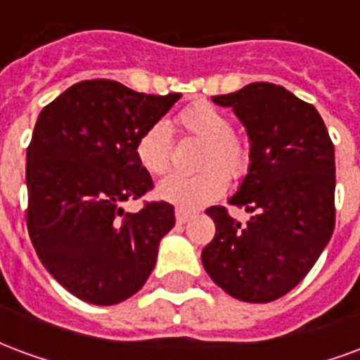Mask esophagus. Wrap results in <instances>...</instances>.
<instances>
[{
    "label": "esophagus",
    "instance_id": "1",
    "mask_svg": "<svg viewBox=\"0 0 360 360\" xmlns=\"http://www.w3.org/2000/svg\"><path fill=\"white\" fill-rule=\"evenodd\" d=\"M191 218H193V212L183 210V208H177V210H175V219H177V224H179V226L187 224Z\"/></svg>",
    "mask_w": 360,
    "mask_h": 360
}]
</instances>
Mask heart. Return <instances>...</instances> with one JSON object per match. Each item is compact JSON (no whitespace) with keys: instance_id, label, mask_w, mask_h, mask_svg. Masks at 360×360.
Segmentation results:
<instances>
[{"instance_id":"1","label":"heart","mask_w":360,"mask_h":360,"mask_svg":"<svg viewBox=\"0 0 360 360\" xmlns=\"http://www.w3.org/2000/svg\"><path fill=\"white\" fill-rule=\"evenodd\" d=\"M185 133L202 141L195 173H172L158 183L156 195L183 210H195L216 200L227 188V175L239 179L250 167V148L237 136L231 121L212 103L198 102L179 113ZM136 158L150 173L162 175L172 162V133L165 121H156L144 129L136 141Z\"/></svg>"}]
</instances>
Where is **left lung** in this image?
Returning <instances> with one entry per match:
<instances>
[{"label":"left lung","mask_w":360,"mask_h":360,"mask_svg":"<svg viewBox=\"0 0 360 360\" xmlns=\"http://www.w3.org/2000/svg\"><path fill=\"white\" fill-rule=\"evenodd\" d=\"M212 102L247 129L250 167L227 202L252 218L241 226L224 206L208 208L216 235L202 266L239 301H276L301 283L333 233V144L316 108L278 84L252 82Z\"/></svg>","instance_id":"8db88e82"}]
</instances>
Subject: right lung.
<instances>
[{
	"instance_id": "obj_1",
	"label": "right lung",
	"mask_w": 360,
	"mask_h": 360,
	"mask_svg": "<svg viewBox=\"0 0 360 360\" xmlns=\"http://www.w3.org/2000/svg\"><path fill=\"white\" fill-rule=\"evenodd\" d=\"M179 98L82 81L38 115L27 150L28 235L51 278L81 301H125L156 266L173 206L150 202L129 214L123 202L154 187L136 141Z\"/></svg>"
}]
</instances>
